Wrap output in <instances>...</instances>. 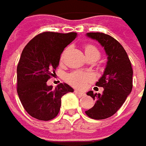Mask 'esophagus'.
I'll list each match as a JSON object with an SVG mask.
<instances>
[{
	"mask_svg": "<svg viewBox=\"0 0 146 146\" xmlns=\"http://www.w3.org/2000/svg\"><path fill=\"white\" fill-rule=\"evenodd\" d=\"M74 92H75L77 95H78L79 96H84L86 95L85 93H84L83 92H80V91H78V90H75V91H74Z\"/></svg>",
	"mask_w": 146,
	"mask_h": 146,
	"instance_id": "obj_1",
	"label": "esophagus"
}]
</instances>
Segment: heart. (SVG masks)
<instances>
[{
	"instance_id": "heart-1",
	"label": "heart",
	"mask_w": 146,
	"mask_h": 146,
	"mask_svg": "<svg viewBox=\"0 0 146 146\" xmlns=\"http://www.w3.org/2000/svg\"><path fill=\"white\" fill-rule=\"evenodd\" d=\"M67 50L64 51V53L62 54L61 56V60H63L64 54L66 53ZM84 51H85L86 55H89V54H94V53H98V50L93 45L91 44H86L84 46ZM94 78L93 75L91 73L88 72H82V71H74L70 74H68L67 76V81L73 86L78 87V88H82L84 87L86 83L88 82H91Z\"/></svg>"
}]
</instances>
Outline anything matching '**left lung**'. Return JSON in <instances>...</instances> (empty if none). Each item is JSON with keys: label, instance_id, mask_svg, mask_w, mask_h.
Listing matches in <instances>:
<instances>
[{"label": "left lung", "instance_id": "1", "mask_svg": "<svg viewBox=\"0 0 146 146\" xmlns=\"http://www.w3.org/2000/svg\"><path fill=\"white\" fill-rule=\"evenodd\" d=\"M86 36L104 47L108 61L104 74L96 83L104 88L103 93L94 94L92 91L86 93L96 102L85 113L93 119H105L121 108L131 92L133 71L126 50L116 39L103 33H88Z\"/></svg>", "mask_w": 146, "mask_h": 146}]
</instances>
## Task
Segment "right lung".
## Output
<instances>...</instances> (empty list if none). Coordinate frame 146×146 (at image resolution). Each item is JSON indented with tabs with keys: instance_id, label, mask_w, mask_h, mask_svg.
Returning <instances> with one entry per match:
<instances>
[{
	"instance_id": "1",
	"label": "right lung",
	"mask_w": 146,
	"mask_h": 146,
	"mask_svg": "<svg viewBox=\"0 0 146 146\" xmlns=\"http://www.w3.org/2000/svg\"><path fill=\"white\" fill-rule=\"evenodd\" d=\"M76 33L45 32L34 36L23 50L17 66V92L29 115L41 121L57 116L61 97L73 89L60 83L53 89L48 79L59 65L60 55L76 38Z\"/></svg>"
}]
</instances>
